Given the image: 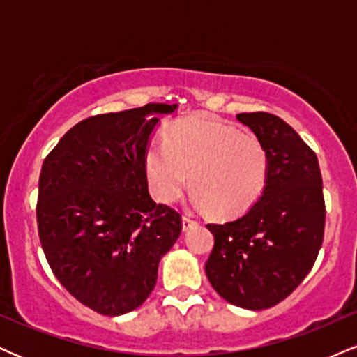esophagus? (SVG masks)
I'll list each match as a JSON object with an SVG mask.
<instances>
[{"label": "esophagus", "mask_w": 357, "mask_h": 357, "mask_svg": "<svg viewBox=\"0 0 357 357\" xmlns=\"http://www.w3.org/2000/svg\"><path fill=\"white\" fill-rule=\"evenodd\" d=\"M197 222L190 216H183V231H190L192 227H196Z\"/></svg>", "instance_id": "34e87169"}]
</instances>
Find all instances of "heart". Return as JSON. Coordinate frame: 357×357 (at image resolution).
<instances>
[{
	"instance_id": "heart-1",
	"label": "heart",
	"mask_w": 357,
	"mask_h": 357,
	"mask_svg": "<svg viewBox=\"0 0 357 357\" xmlns=\"http://www.w3.org/2000/svg\"><path fill=\"white\" fill-rule=\"evenodd\" d=\"M146 173L154 196L173 203L191 190L214 214L233 218L246 213L264 195L271 156L259 136L239 131L204 116L176 121L166 132V146L146 154Z\"/></svg>"
}]
</instances>
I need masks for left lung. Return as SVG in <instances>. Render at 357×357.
I'll return each mask as SVG.
<instances>
[{
  "label": "left lung",
  "mask_w": 357,
  "mask_h": 357,
  "mask_svg": "<svg viewBox=\"0 0 357 357\" xmlns=\"http://www.w3.org/2000/svg\"><path fill=\"white\" fill-rule=\"evenodd\" d=\"M236 118L268 146L271 173L252 208L208 225L214 248L204 269L222 299L261 311L286 299L314 264L324 236L323 178L314 151L281 118L261 111Z\"/></svg>",
  "instance_id": "left-lung-1"
}]
</instances>
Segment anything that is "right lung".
I'll return each mask as SVG.
<instances>
[{"instance_id":"add662e5","label":"right lung","mask_w":357,"mask_h":357,"mask_svg":"<svg viewBox=\"0 0 357 357\" xmlns=\"http://www.w3.org/2000/svg\"><path fill=\"white\" fill-rule=\"evenodd\" d=\"M178 105L98 114L73 126L43 162L38 233L51 271L105 316L139 307L181 216L148 191L146 154L161 116Z\"/></svg>"}]
</instances>
